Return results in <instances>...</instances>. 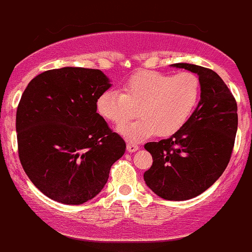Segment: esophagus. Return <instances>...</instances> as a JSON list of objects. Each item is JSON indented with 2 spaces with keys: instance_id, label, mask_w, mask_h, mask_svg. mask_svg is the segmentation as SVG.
<instances>
[{
  "instance_id": "esophagus-1",
  "label": "esophagus",
  "mask_w": 252,
  "mask_h": 252,
  "mask_svg": "<svg viewBox=\"0 0 252 252\" xmlns=\"http://www.w3.org/2000/svg\"><path fill=\"white\" fill-rule=\"evenodd\" d=\"M126 150H128L129 152H135V151L139 150V145L134 144V142H128V144H126Z\"/></svg>"
}]
</instances>
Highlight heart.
<instances>
[{
  "label": "heart",
  "instance_id": "b5f03b06",
  "mask_svg": "<svg viewBox=\"0 0 252 252\" xmlns=\"http://www.w3.org/2000/svg\"><path fill=\"white\" fill-rule=\"evenodd\" d=\"M202 93L200 79L193 72L176 75L141 71L130 76L122 93L106 91L97 97L96 110L102 118L120 126L138 114L142 117L118 131L126 139L141 141L157 134L170 136L192 117Z\"/></svg>",
  "mask_w": 252,
  "mask_h": 252
}]
</instances>
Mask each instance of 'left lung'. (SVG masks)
Segmentation results:
<instances>
[{
	"mask_svg": "<svg viewBox=\"0 0 252 252\" xmlns=\"http://www.w3.org/2000/svg\"><path fill=\"white\" fill-rule=\"evenodd\" d=\"M171 66L199 76L200 101L177 133L145 145L153 163L144 179L163 199L187 200L215 184L228 165L238 128V107L215 71L185 63Z\"/></svg>",
	"mask_w": 252,
	"mask_h": 252,
	"instance_id": "1",
	"label": "left lung"
}]
</instances>
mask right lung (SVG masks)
I'll list each match as a JSON object with an SVG mask.
<instances>
[{
	"label": "right lung",
	"instance_id": "right-lung-1",
	"mask_svg": "<svg viewBox=\"0 0 252 252\" xmlns=\"http://www.w3.org/2000/svg\"><path fill=\"white\" fill-rule=\"evenodd\" d=\"M111 87L100 70L63 67L36 76L17 108L18 153L44 195L67 205L93 199L107 182L126 142L96 112Z\"/></svg>",
	"mask_w": 252,
	"mask_h": 252
}]
</instances>
